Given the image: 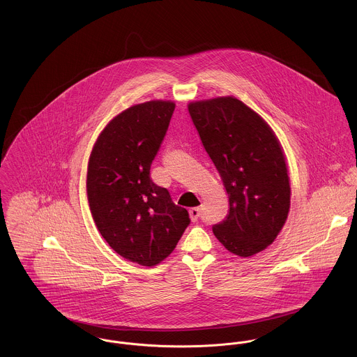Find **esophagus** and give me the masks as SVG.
Returning a JSON list of instances; mask_svg holds the SVG:
<instances>
[{
    "label": "esophagus",
    "mask_w": 357,
    "mask_h": 357,
    "mask_svg": "<svg viewBox=\"0 0 357 357\" xmlns=\"http://www.w3.org/2000/svg\"><path fill=\"white\" fill-rule=\"evenodd\" d=\"M189 215H190V220H192V222H195L198 218L201 216V209L199 208H192L189 211Z\"/></svg>",
    "instance_id": "1"
}]
</instances>
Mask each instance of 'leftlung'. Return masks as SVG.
Instances as JSON below:
<instances>
[{
	"label": "left lung",
	"mask_w": 357,
	"mask_h": 357,
	"mask_svg": "<svg viewBox=\"0 0 357 357\" xmlns=\"http://www.w3.org/2000/svg\"><path fill=\"white\" fill-rule=\"evenodd\" d=\"M188 107L228 194L229 212L213 234L229 252L251 257L275 242L288 218L291 186L281 144L265 119L234 96Z\"/></svg>",
	"instance_id": "obj_1"
}]
</instances>
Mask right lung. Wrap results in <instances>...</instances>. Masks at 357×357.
Listing matches in <instances>:
<instances>
[{"label":"right lung","mask_w":357,"mask_h":357,"mask_svg":"<svg viewBox=\"0 0 357 357\" xmlns=\"http://www.w3.org/2000/svg\"><path fill=\"white\" fill-rule=\"evenodd\" d=\"M174 110L171 100H151L122 111L102 130L88 162L86 195L100 235L142 266L165 259L190 224L188 211L149 175Z\"/></svg>","instance_id":"obj_1"}]
</instances>
